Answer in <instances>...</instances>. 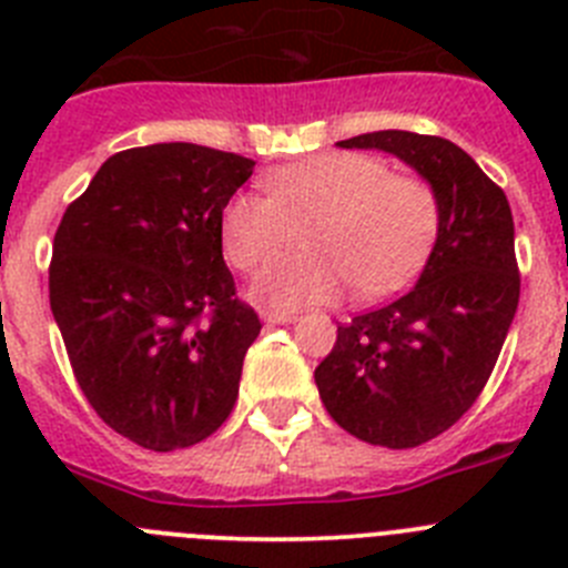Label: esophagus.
<instances>
[{"instance_id":"34e87169","label":"esophagus","mask_w":568,"mask_h":568,"mask_svg":"<svg viewBox=\"0 0 568 568\" xmlns=\"http://www.w3.org/2000/svg\"><path fill=\"white\" fill-rule=\"evenodd\" d=\"M261 318L267 324H287V321H295V313H284V310H264Z\"/></svg>"}]
</instances>
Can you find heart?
I'll return each mask as SVG.
<instances>
[{"instance_id":"b5f03b06","label":"heart","mask_w":568,"mask_h":568,"mask_svg":"<svg viewBox=\"0 0 568 568\" xmlns=\"http://www.w3.org/2000/svg\"><path fill=\"white\" fill-rule=\"evenodd\" d=\"M270 195L235 193L222 210V247L241 273L308 239L311 253L276 262L253 295L275 307L318 304L353 284L361 298L398 293L429 258L440 199L420 175H398L378 155L324 153L267 175Z\"/></svg>"}]
</instances>
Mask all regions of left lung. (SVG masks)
<instances>
[{
    "mask_svg": "<svg viewBox=\"0 0 568 568\" xmlns=\"http://www.w3.org/2000/svg\"><path fill=\"white\" fill-rule=\"evenodd\" d=\"M341 148L384 150L440 199V230L418 284L341 324L315 366L335 424L366 444L409 449L446 433L484 393L520 298L506 193L440 135L378 130Z\"/></svg>",
    "mask_w": 568,
    "mask_h": 568,
    "instance_id": "left-lung-1",
    "label": "left lung"
}]
</instances>
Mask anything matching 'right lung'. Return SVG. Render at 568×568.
<instances>
[{
    "label": "right lung",
    "instance_id": "add662e5",
    "mask_svg": "<svg viewBox=\"0 0 568 568\" xmlns=\"http://www.w3.org/2000/svg\"><path fill=\"white\" fill-rule=\"evenodd\" d=\"M239 153L190 142L110 155L53 239L50 310L99 418L173 453L233 413L261 321L235 295L222 210L253 175Z\"/></svg>",
    "mask_w": 568,
    "mask_h": 568
}]
</instances>
